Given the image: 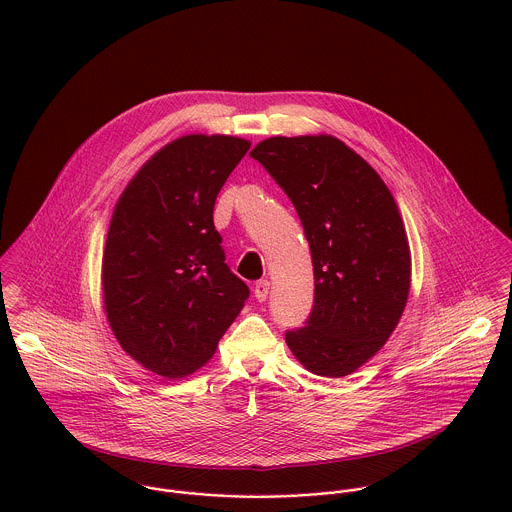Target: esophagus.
<instances>
[{
    "mask_svg": "<svg viewBox=\"0 0 512 512\" xmlns=\"http://www.w3.org/2000/svg\"><path fill=\"white\" fill-rule=\"evenodd\" d=\"M268 292H270V282H268V280H260V282L254 284V297H256L258 301H266Z\"/></svg>",
    "mask_w": 512,
    "mask_h": 512,
    "instance_id": "1",
    "label": "esophagus"
}]
</instances>
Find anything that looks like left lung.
I'll return each instance as SVG.
<instances>
[{"label":"left lung","instance_id":"8db88e82","mask_svg":"<svg viewBox=\"0 0 512 512\" xmlns=\"http://www.w3.org/2000/svg\"><path fill=\"white\" fill-rule=\"evenodd\" d=\"M284 189L311 250L315 299L286 331L295 359L347 376L394 331L410 292V248L394 197L361 155L331 136L270 138L250 151Z\"/></svg>","mask_w":512,"mask_h":512}]
</instances>
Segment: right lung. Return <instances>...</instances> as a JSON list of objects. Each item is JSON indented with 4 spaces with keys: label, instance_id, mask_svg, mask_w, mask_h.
Masks as SVG:
<instances>
[{
    "label": "right lung",
    "instance_id": "obj_1",
    "mask_svg": "<svg viewBox=\"0 0 512 512\" xmlns=\"http://www.w3.org/2000/svg\"><path fill=\"white\" fill-rule=\"evenodd\" d=\"M250 149L230 136H185L159 149L122 193L106 236L110 327L140 365L181 378L205 365L248 299L224 264L213 209Z\"/></svg>",
    "mask_w": 512,
    "mask_h": 512
}]
</instances>
